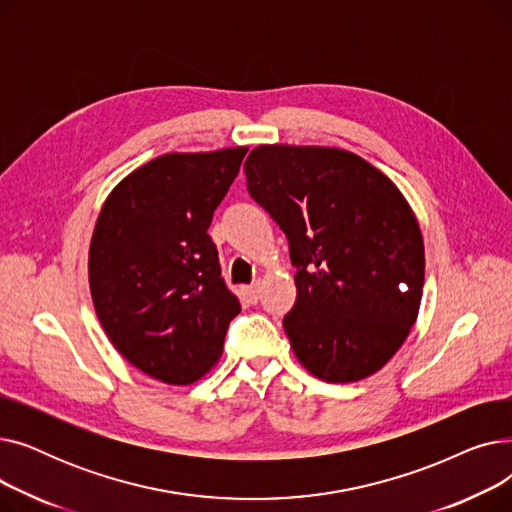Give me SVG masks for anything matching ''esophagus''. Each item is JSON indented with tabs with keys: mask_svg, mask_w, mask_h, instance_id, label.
I'll return each mask as SVG.
<instances>
[{
	"mask_svg": "<svg viewBox=\"0 0 512 512\" xmlns=\"http://www.w3.org/2000/svg\"><path fill=\"white\" fill-rule=\"evenodd\" d=\"M242 290H245V294H247L249 303H257V301H259V282H255V284H249V286H245V288H242Z\"/></svg>",
	"mask_w": 512,
	"mask_h": 512,
	"instance_id": "34e87169",
	"label": "esophagus"
}]
</instances>
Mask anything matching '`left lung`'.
Here are the masks:
<instances>
[{
    "instance_id": "1",
    "label": "left lung",
    "mask_w": 512,
    "mask_h": 512,
    "mask_svg": "<svg viewBox=\"0 0 512 512\" xmlns=\"http://www.w3.org/2000/svg\"><path fill=\"white\" fill-rule=\"evenodd\" d=\"M245 174L297 267L284 330L299 363L330 384L380 371L407 340L423 294V236L405 195L336 147L259 145Z\"/></svg>"
}]
</instances>
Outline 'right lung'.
Masks as SVG:
<instances>
[{
	"label": "right lung",
	"instance_id": "1",
	"mask_svg": "<svg viewBox=\"0 0 512 512\" xmlns=\"http://www.w3.org/2000/svg\"><path fill=\"white\" fill-rule=\"evenodd\" d=\"M247 151L159 155L116 184L95 222L89 286L99 324L128 363L164 384L209 373L240 313L207 228Z\"/></svg>",
	"mask_w": 512,
	"mask_h": 512
}]
</instances>
